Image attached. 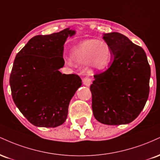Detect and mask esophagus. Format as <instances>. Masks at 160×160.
<instances>
[{"instance_id": "34e87169", "label": "esophagus", "mask_w": 160, "mask_h": 160, "mask_svg": "<svg viewBox=\"0 0 160 160\" xmlns=\"http://www.w3.org/2000/svg\"><path fill=\"white\" fill-rule=\"evenodd\" d=\"M82 83H83V85H85L86 86H89L92 83L91 78H89V77H86V78H84L82 79Z\"/></svg>"}]
</instances>
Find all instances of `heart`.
I'll list each match as a JSON object with an SVG mask.
<instances>
[{"label": "heart", "mask_w": 160, "mask_h": 160, "mask_svg": "<svg viewBox=\"0 0 160 160\" xmlns=\"http://www.w3.org/2000/svg\"><path fill=\"white\" fill-rule=\"evenodd\" d=\"M71 57H66L65 62L70 65H86L90 72L107 69L113 62V54L107 43L99 40H86L75 45L71 51Z\"/></svg>", "instance_id": "obj_1"}]
</instances>
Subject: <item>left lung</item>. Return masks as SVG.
I'll return each instance as SVG.
<instances>
[{"instance_id":"left-lung-1","label":"left lung","mask_w":160,"mask_h":160,"mask_svg":"<svg viewBox=\"0 0 160 160\" xmlns=\"http://www.w3.org/2000/svg\"><path fill=\"white\" fill-rule=\"evenodd\" d=\"M113 62L95 74L90 86L93 115L106 125L128 124L140 114L148 98L150 68L144 50L118 32L104 34Z\"/></svg>"}]
</instances>
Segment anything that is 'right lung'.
Wrapping results in <instances>:
<instances>
[{"label":"right lung","mask_w":160,"mask_h":160,"mask_svg":"<svg viewBox=\"0 0 160 160\" xmlns=\"http://www.w3.org/2000/svg\"><path fill=\"white\" fill-rule=\"evenodd\" d=\"M75 31L37 35L16 55L10 77L12 97L31 123L54 128L67 119L71 99L82 85L77 74H62L64 44Z\"/></svg>","instance_id":"obj_1"}]
</instances>
